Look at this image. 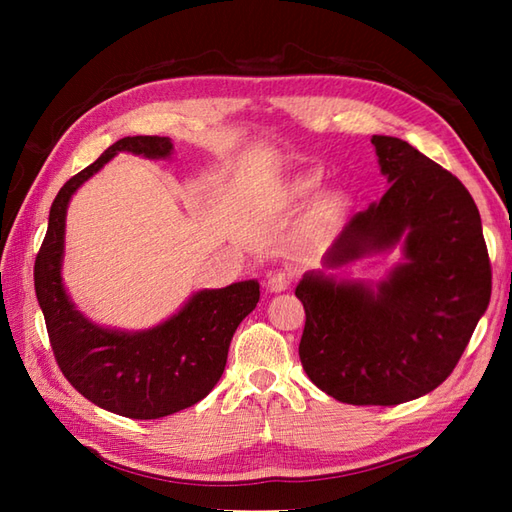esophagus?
<instances>
[{
  "label": "esophagus",
  "instance_id": "esophagus-1",
  "mask_svg": "<svg viewBox=\"0 0 512 512\" xmlns=\"http://www.w3.org/2000/svg\"><path fill=\"white\" fill-rule=\"evenodd\" d=\"M290 281H292L290 273H286V270H277V273L268 275L266 286H268L270 292H284V290H288Z\"/></svg>",
  "mask_w": 512,
  "mask_h": 512
}]
</instances>
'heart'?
Masks as SVG:
<instances>
[{"instance_id":"1","label":"heart","mask_w":512,"mask_h":512,"mask_svg":"<svg viewBox=\"0 0 512 512\" xmlns=\"http://www.w3.org/2000/svg\"><path fill=\"white\" fill-rule=\"evenodd\" d=\"M319 189H321V173L301 171L297 176H292V180L286 184L284 200L292 206H297L310 200ZM339 213H341V200L330 195V198H323L317 204V209L312 213V224L317 228H330L336 220H339Z\"/></svg>"}]
</instances>
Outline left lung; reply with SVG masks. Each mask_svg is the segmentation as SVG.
<instances>
[{
    "label": "left lung",
    "mask_w": 512,
    "mask_h": 512,
    "mask_svg": "<svg viewBox=\"0 0 512 512\" xmlns=\"http://www.w3.org/2000/svg\"><path fill=\"white\" fill-rule=\"evenodd\" d=\"M389 189L356 213L295 290L306 308L299 358L308 378L347 405H400L442 385L491 301L480 211L464 184L416 147L374 136ZM401 248L376 285L332 273Z\"/></svg>",
    "instance_id": "left-lung-1"
}]
</instances>
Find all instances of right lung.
<instances>
[{
  "mask_svg": "<svg viewBox=\"0 0 512 512\" xmlns=\"http://www.w3.org/2000/svg\"><path fill=\"white\" fill-rule=\"evenodd\" d=\"M121 151L169 160L173 143L165 136L121 138L63 184L35 262V292L54 358L72 387L118 416L156 420L209 396L222 378L237 325L257 306L259 284L248 279L193 292L176 314L147 330L107 328L85 317L63 284L65 217L81 184Z\"/></svg>",
  "mask_w": 512,
  "mask_h": 512,
  "instance_id": "right-lung-1",
  "label": "right lung"
}]
</instances>
